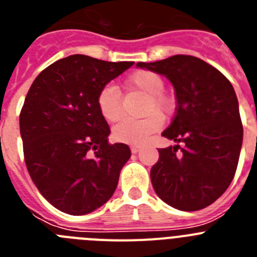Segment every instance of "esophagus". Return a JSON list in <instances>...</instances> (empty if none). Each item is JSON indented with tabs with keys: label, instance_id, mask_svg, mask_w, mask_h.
<instances>
[{
	"label": "esophagus",
	"instance_id": "34e87169",
	"mask_svg": "<svg viewBox=\"0 0 257 257\" xmlns=\"http://www.w3.org/2000/svg\"><path fill=\"white\" fill-rule=\"evenodd\" d=\"M130 149H131V152H133L134 154H136V153H139V152L142 151V147H140V145H133Z\"/></svg>",
	"mask_w": 257,
	"mask_h": 257
}]
</instances>
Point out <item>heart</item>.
I'll use <instances>...</instances> for the list:
<instances>
[{
  "label": "heart",
  "instance_id": "1",
  "mask_svg": "<svg viewBox=\"0 0 257 257\" xmlns=\"http://www.w3.org/2000/svg\"><path fill=\"white\" fill-rule=\"evenodd\" d=\"M124 87L144 95L142 119H123L113 127V138L126 144H143L152 134L160 130L161 118L172 110V99L165 90V81L160 74L151 70H138L124 79ZM97 108L108 122L118 121L122 115L121 95L114 86H105L97 95Z\"/></svg>",
  "mask_w": 257,
  "mask_h": 257
}]
</instances>
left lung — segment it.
Instances as JSON below:
<instances>
[{"label":"left lung","mask_w":257,"mask_h":257,"mask_svg":"<svg viewBox=\"0 0 257 257\" xmlns=\"http://www.w3.org/2000/svg\"><path fill=\"white\" fill-rule=\"evenodd\" d=\"M138 68L165 76L176 94V114L162 133L179 144L158 149L151 170L154 192L180 211L207 207L228 189L239 160L243 127L234 88L206 61L175 55Z\"/></svg>","instance_id":"8db88e82"}]
</instances>
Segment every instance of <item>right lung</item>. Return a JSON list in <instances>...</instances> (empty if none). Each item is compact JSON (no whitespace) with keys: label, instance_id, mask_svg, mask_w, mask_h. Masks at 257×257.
<instances>
[{"label":"right lung","instance_id":"add662e5","mask_svg":"<svg viewBox=\"0 0 257 257\" xmlns=\"http://www.w3.org/2000/svg\"><path fill=\"white\" fill-rule=\"evenodd\" d=\"M133 64L70 55L42 70L29 88L19 119L24 160L41 194L63 212H92L117 188L131 152L109 144L96 100Z\"/></svg>","mask_w":257,"mask_h":257}]
</instances>
